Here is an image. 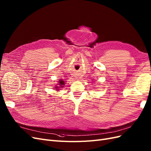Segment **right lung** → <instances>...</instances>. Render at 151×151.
Segmentation results:
<instances>
[{
  "instance_id": "obj_1",
  "label": "right lung",
  "mask_w": 151,
  "mask_h": 151,
  "mask_svg": "<svg viewBox=\"0 0 151 151\" xmlns=\"http://www.w3.org/2000/svg\"><path fill=\"white\" fill-rule=\"evenodd\" d=\"M58 85L57 84V86H55V89H56L55 90H57V91H58L59 89H60V88H63V86H64V85H65V82L63 81V80H62V79H60V80H59L58 81Z\"/></svg>"
}]
</instances>
